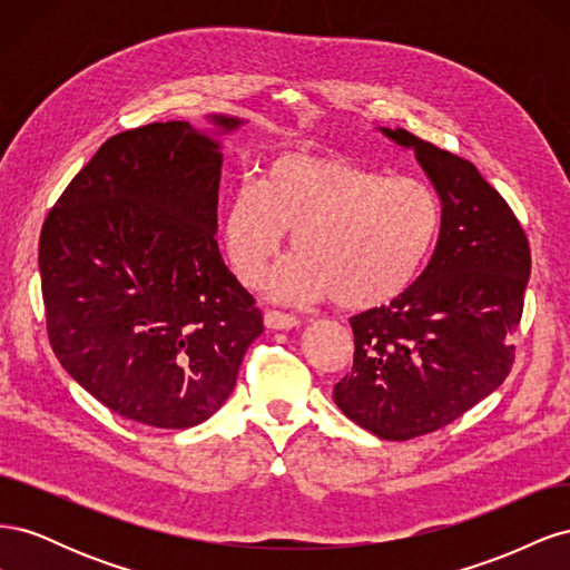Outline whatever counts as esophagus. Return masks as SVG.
I'll return each instance as SVG.
<instances>
[{"instance_id": "34e87169", "label": "esophagus", "mask_w": 570, "mask_h": 570, "mask_svg": "<svg viewBox=\"0 0 570 570\" xmlns=\"http://www.w3.org/2000/svg\"><path fill=\"white\" fill-rule=\"evenodd\" d=\"M264 323H266V327H271V331H289V327L299 325V318L292 314H285V312H275V308H268V312L264 314Z\"/></svg>"}]
</instances>
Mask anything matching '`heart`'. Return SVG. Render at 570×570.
<instances>
[{
    "mask_svg": "<svg viewBox=\"0 0 570 570\" xmlns=\"http://www.w3.org/2000/svg\"><path fill=\"white\" fill-rule=\"evenodd\" d=\"M220 230L243 285L264 283L292 233L297 256L273 275V295L368 312L416 283L442 233V202L425 180L387 178L347 157L281 154L262 187L235 189Z\"/></svg>",
    "mask_w": 570,
    "mask_h": 570,
    "instance_id": "1",
    "label": "heart"
}]
</instances>
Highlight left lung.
Segmentation results:
<instances>
[{"label":"left lung","instance_id":"left-lung-1","mask_svg":"<svg viewBox=\"0 0 570 570\" xmlns=\"http://www.w3.org/2000/svg\"><path fill=\"white\" fill-rule=\"evenodd\" d=\"M381 130L413 149L435 185L442 233L402 297L350 318L354 364L333 400L373 435L404 442L450 425L504 383L530 247L504 197L471 161L404 128Z\"/></svg>","mask_w":570,"mask_h":570}]
</instances>
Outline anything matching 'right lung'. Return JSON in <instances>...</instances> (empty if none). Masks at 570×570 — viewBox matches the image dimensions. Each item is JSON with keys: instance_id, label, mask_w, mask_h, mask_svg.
I'll return each mask as SVG.
<instances>
[{"instance_id": "obj_1", "label": "right lung", "mask_w": 570, "mask_h": 570, "mask_svg": "<svg viewBox=\"0 0 570 570\" xmlns=\"http://www.w3.org/2000/svg\"><path fill=\"white\" fill-rule=\"evenodd\" d=\"M209 120L220 132L243 126ZM220 166V142L187 120L132 128L97 149L45 218L38 262L51 350L128 421L204 423L264 333L218 252Z\"/></svg>"}]
</instances>
